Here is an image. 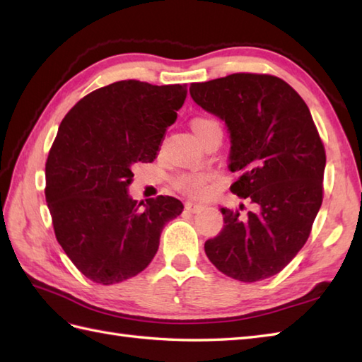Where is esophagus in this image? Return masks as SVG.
Returning a JSON list of instances; mask_svg holds the SVG:
<instances>
[{
	"label": "esophagus",
	"instance_id": "obj_1",
	"mask_svg": "<svg viewBox=\"0 0 362 362\" xmlns=\"http://www.w3.org/2000/svg\"><path fill=\"white\" fill-rule=\"evenodd\" d=\"M185 209L189 211V213H199L201 211L204 206L199 205V204H194V202H187L185 204Z\"/></svg>",
	"mask_w": 362,
	"mask_h": 362
}]
</instances>
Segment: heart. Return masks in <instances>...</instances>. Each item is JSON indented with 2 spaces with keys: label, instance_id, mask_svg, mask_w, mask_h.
<instances>
[{
  "label": "heart",
  "instance_id": "heart-1",
  "mask_svg": "<svg viewBox=\"0 0 362 362\" xmlns=\"http://www.w3.org/2000/svg\"><path fill=\"white\" fill-rule=\"evenodd\" d=\"M191 130H193L196 138L199 141H204L206 136L211 134L221 132V126L219 122L210 118V117H196L193 121H191ZM175 187L179 188L183 193L196 197L201 196L205 189V183H206V175L205 174H182L175 179Z\"/></svg>",
  "mask_w": 362,
  "mask_h": 362
}]
</instances>
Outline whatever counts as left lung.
<instances>
[{
    "label": "left lung",
    "mask_w": 362,
    "mask_h": 362,
    "mask_svg": "<svg viewBox=\"0 0 362 362\" xmlns=\"http://www.w3.org/2000/svg\"><path fill=\"white\" fill-rule=\"evenodd\" d=\"M189 95L226 122L228 169L241 173L230 189L255 204L247 213L222 206L224 227L205 243L206 257L235 280L269 279L303 247L324 197L327 157L308 105L271 74L191 83Z\"/></svg>",
    "instance_id": "left-lung-1"
}]
</instances>
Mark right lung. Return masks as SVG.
Here are the masks:
<instances>
[{"instance_id":"right-lung-1","label":"right lung","mask_w":362,"mask_h":362,"mask_svg":"<svg viewBox=\"0 0 362 362\" xmlns=\"http://www.w3.org/2000/svg\"><path fill=\"white\" fill-rule=\"evenodd\" d=\"M187 86L119 81L82 98L60 122L46 160V204L73 264L99 284L149 266L166 222L183 211L171 196H129L136 163L157 157Z\"/></svg>"}]
</instances>
